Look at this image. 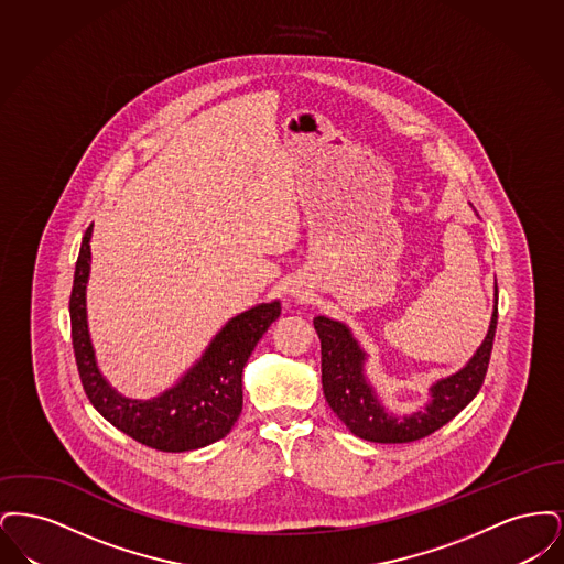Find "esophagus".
<instances>
[{"instance_id":"34e87169","label":"esophagus","mask_w":564,"mask_h":564,"mask_svg":"<svg viewBox=\"0 0 564 564\" xmlns=\"http://www.w3.org/2000/svg\"><path fill=\"white\" fill-rule=\"evenodd\" d=\"M292 294H294L295 297H302V292H300V290H292Z\"/></svg>"}]
</instances>
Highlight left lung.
Here are the masks:
<instances>
[{
	"instance_id": "8db88e82",
	"label": "left lung",
	"mask_w": 564,
	"mask_h": 564,
	"mask_svg": "<svg viewBox=\"0 0 564 564\" xmlns=\"http://www.w3.org/2000/svg\"><path fill=\"white\" fill-rule=\"evenodd\" d=\"M497 304L499 292L495 285V311L482 345L458 372L433 382L430 402L408 416L391 414L378 400L364 372L366 352L349 327L329 317H315L313 325L322 340L323 395L329 408L350 433L378 444H405L444 427L482 387L497 329Z\"/></svg>"
}]
</instances>
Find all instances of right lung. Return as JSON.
<instances>
[{"label": "right lung", "instance_id": "obj_1", "mask_svg": "<svg viewBox=\"0 0 564 564\" xmlns=\"http://www.w3.org/2000/svg\"><path fill=\"white\" fill-rule=\"evenodd\" d=\"M90 235L93 226L82 239L69 297L72 343L86 398L116 430L162 453H186L221 440L241 414L242 368L270 323L281 315V302L258 304L232 317L215 334L203 357L159 398L145 402L124 398L99 372L88 334Z\"/></svg>", "mask_w": 564, "mask_h": 564}]
</instances>
